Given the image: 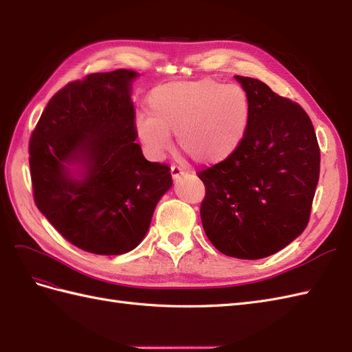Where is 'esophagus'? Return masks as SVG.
Returning a JSON list of instances; mask_svg holds the SVG:
<instances>
[{"mask_svg":"<svg viewBox=\"0 0 352 352\" xmlns=\"http://www.w3.org/2000/svg\"><path fill=\"white\" fill-rule=\"evenodd\" d=\"M184 174V169L182 166H170V175H173L174 179H178L179 177H182Z\"/></svg>","mask_w":352,"mask_h":352,"instance_id":"1","label":"esophagus"}]
</instances>
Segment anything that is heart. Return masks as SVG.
Masks as SVG:
<instances>
[{"label": "heart", "instance_id": "obj_1", "mask_svg": "<svg viewBox=\"0 0 352 352\" xmlns=\"http://www.w3.org/2000/svg\"><path fill=\"white\" fill-rule=\"evenodd\" d=\"M148 116L139 113L135 130L153 156L170 148V135L199 165H216L234 156L248 135L250 102L236 84L204 78L159 85L146 99Z\"/></svg>", "mask_w": 352, "mask_h": 352}]
</instances>
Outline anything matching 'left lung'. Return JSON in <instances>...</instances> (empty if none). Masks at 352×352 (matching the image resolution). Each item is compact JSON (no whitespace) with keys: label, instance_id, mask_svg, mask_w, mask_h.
I'll return each mask as SVG.
<instances>
[{"label":"left lung","instance_id":"8db88e82","mask_svg":"<svg viewBox=\"0 0 352 352\" xmlns=\"http://www.w3.org/2000/svg\"><path fill=\"white\" fill-rule=\"evenodd\" d=\"M234 78L249 97V130L234 156L198 174L206 184L201 220L219 252L261 259L305 231L320 178V146L300 104L258 79Z\"/></svg>","mask_w":352,"mask_h":352}]
</instances>
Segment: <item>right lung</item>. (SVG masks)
Listing matches in <instances>:
<instances>
[{
	"instance_id": "obj_1",
	"label": "right lung",
	"mask_w": 352,
	"mask_h": 352,
	"mask_svg": "<svg viewBox=\"0 0 352 352\" xmlns=\"http://www.w3.org/2000/svg\"><path fill=\"white\" fill-rule=\"evenodd\" d=\"M138 76L118 69L67 84L31 135L37 208L65 240L96 255L133 250L173 186L169 168L146 160L135 144Z\"/></svg>"
}]
</instances>
